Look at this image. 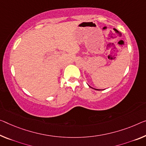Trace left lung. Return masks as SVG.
Instances as JSON below:
<instances>
[{"instance_id":"obj_1","label":"left lung","mask_w":146,"mask_h":146,"mask_svg":"<svg viewBox=\"0 0 146 146\" xmlns=\"http://www.w3.org/2000/svg\"><path fill=\"white\" fill-rule=\"evenodd\" d=\"M88 86H89V85H88ZM89 87H90L91 88H92V89H95V90H97V91H100V90H101V89H95V88H93V87H91V86H89ZM103 90H104V89H103Z\"/></svg>"}]
</instances>
